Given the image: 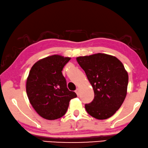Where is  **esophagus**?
Here are the masks:
<instances>
[{
  "mask_svg": "<svg viewBox=\"0 0 148 148\" xmlns=\"http://www.w3.org/2000/svg\"><path fill=\"white\" fill-rule=\"evenodd\" d=\"M76 94L77 95H79V94H80V89H79V88H77L76 89Z\"/></svg>",
  "mask_w": 148,
  "mask_h": 148,
  "instance_id": "1",
  "label": "esophagus"
}]
</instances>
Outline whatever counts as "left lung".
<instances>
[{
	"instance_id": "obj_1",
	"label": "left lung",
	"mask_w": 148,
	"mask_h": 148,
	"mask_svg": "<svg viewBox=\"0 0 148 148\" xmlns=\"http://www.w3.org/2000/svg\"><path fill=\"white\" fill-rule=\"evenodd\" d=\"M76 60L94 92V100L85 105L86 110L98 120L110 118L121 107L127 94L128 74L122 62L102 53L77 57Z\"/></svg>"
}]
</instances>
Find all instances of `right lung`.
<instances>
[{
  "label": "right lung",
  "instance_id": "right-lung-1",
  "mask_svg": "<svg viewBox=\"0 0 148 148\" xmlns=\"http://www.w3.org/2000/svg\"><path fill=\"white\" fill-rule=\"evenodd\" d=\"M69 57L54 54L37 61L26 80V90L33 108L42 118L56 120L66 112L70 100L77 97L68 89L62 70Z\"/></svg>",
  "mask_w": 148,
  "mask_h": 148
}]
</instances>
